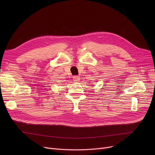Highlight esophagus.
Listing matches in <instances>:
<instances>
[{"mask_svg": "<svg viewBox=\"0 0 155 155\" xmlns=\"http://www.w3.org/2000/svg\"><path fill=\"white\" fill-rule=\"evenodd\" d=\"M73 81H74V82H77L78 81H79L80 78H79V77H78V76H77V75H75V76H73Z\"/></svg>", "mask_w": 155, "mask_h": 155, "instance_id": "obj_1", "label": "esophagus"}]
</instances>
